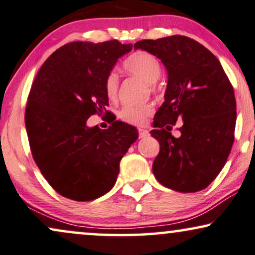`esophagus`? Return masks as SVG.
I'll use <instances>...</instances> for the list:
<instances>
[{
	"label": "esophagus",
	"instance_id": "obj_1",
	"mask_svg": "<svg viewBox=\"0 0 255 255\" xmlns=\"http://www.w3.org/2000/svg\"><path fill=\"white\" fill-rule=\"evenodd\" d=\"M138 136H139V138L149 136V131L145 130V128H138Z\"/></svg>",
	"mask_w": 255,
	"mask_h": 255
}]
</instances>
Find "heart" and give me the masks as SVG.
Returning <instances> with one entry per match:
<instances>
[{
    "mask_svg": "<svg viewBox=\"0 0 255 255\" xmlns=\"http://www.w3.org/2000/svg\"><path fill=\"white\" fill-rule=\"evenodd\" d=\"M123 67L128 73L137 75L147 84H153L161 77L162 67L155 55L147 52H136L125 59ZM119 89V77L112 72L105 79V93L110 100H116ZM152 113V106L150 104L143 105H125L118 112L119 119L132 125H143Z\"/></svg>",
    "mask_w": 255,
    "mask_h": 255,
    "instance_id": "heart-1",
    "label": "heart"
}]
</instances>
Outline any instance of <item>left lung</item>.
Returning a JSON list of instances; mask_svg holds the SVG:
<instances>
[{
    "mask_svg": "<svg viewBox=\"0 0 255 255\" xmlns=\"http://www.w3.org/2000/svg\"><path fill=\"white\" fill-rule=\"evenodd\" d=\"M134 49L157 56L168 72L164 103L150 131L161 149L152 164L156 180L180 193L202 190L227 162L234 142L237 102L218 58L190 37L142 40ZM180 121L181 134L170 131Z\"/></svg>",
    "mask_w": 255,
    "mask_h": 255,
    "instance_id": "1",
    "label": "left lung"
}]
</instances>
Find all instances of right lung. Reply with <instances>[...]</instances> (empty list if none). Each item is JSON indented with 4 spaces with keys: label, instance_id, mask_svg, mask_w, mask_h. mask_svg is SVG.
<instances>
[{
    "label": "right lung",
    "instance_id": "1",
    "mask_svg": "<svg viewBox=\"0 0 255 255\" xmlns=\"http://www.w3.org/2000/svg\"><path fill=\"white\" fill-rule=\"evenodd\" d=\"M131 49L117 40L75 41L56 49L37 72L24 123L34 161L61 196L84 202L109 193L119 162L137 140V128L124 122L113 121L108 130L86 125L94 113L110 115L105 79Z\"/></svg>",
    "mask_w": 255,
    "mask_h": 255
}]
</instances>
